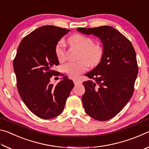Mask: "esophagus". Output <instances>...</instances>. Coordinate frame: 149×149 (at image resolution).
<instances>
[{
    "instance_id": "obj_1",
    "label": "esophagus",
    "mask_w": 149,
    "mask_h": 149,
    "mask_svg": "<svg viewBox=\"0 0 149 149\" xmlns=\"http://www.w3.org/2000/svg\"><path fill=\"white\" fill-rule=\"evenodd\" d=\"M74 84L76 85L81 84L82 83V81L80 79H74Z\"/></svg>"
}]
</instances>
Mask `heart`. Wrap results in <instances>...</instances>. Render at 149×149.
I'll return each instance as SVG.
<instances>
[{"instance_id": "1", "label": "heart", "mask_w": 149, "mask_h": 149, "mask_svg": "<svg viewBox=\"0 0 149 149\" xmlns=\"http://www.w3.org/2000/svg\"><path fill=\"white\" fill-rule=\"evenodd\" d=\"M68 42L73 46L77 47L81 51V58L79 62H70L62 65V71L71 77H75L81 73L87 71L91 65H97L103 56V49L99 45L94 44L93 40L89 37L81 34L73 35L68 39ZM55 53L57 59L62 61L65 58V50L63 41L58 42L55 48Z\"/></svg>"}]
</instances>
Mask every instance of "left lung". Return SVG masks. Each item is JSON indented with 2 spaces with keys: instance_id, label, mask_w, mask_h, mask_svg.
Returning a JSON list of instances; mask_svg holds the SVG:
<instances>
[{
  "instance_id": "left-lung-1",
  "label": "left lung",
  "mask_w": 149,
  "mask_h": 149,
  "mask_svg": "<svg viewBox=\"0 0 149 149\" xmlns=\"http://www.w3.org/2000/svg\"><path fill=\"white\" fill-rule=\"evenodd\" d=\"M101 40L103 56L99 64L85 75L82 102L85 112L99 121L116 116L132 98L138 74L136 53L132 42L117 29L104 26L77 28Z\"/></svg>"
}]
</instances>
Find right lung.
<instances>
[{
  "mask_svg": "<svg viewBox=\"0 0 149 149\" xmlns=\"http://www.w3.org/2000/svg\"><path fill=\"white\" fill-rule=\"evenodd\" d=\"M70 30L53 26L40 27L22 39L14 60L18 93L25 104L42 119H51L61 114L74 82L67 76L56 86L50 79L59 64L55 48Z\"/></svg>",
  "mask_w": 149,
  "mask_h": 149,
  "instance_id": "1",
  "label": "right lung"
}]
</instances>
